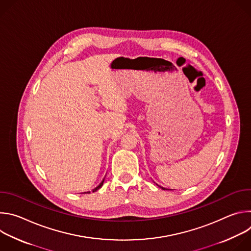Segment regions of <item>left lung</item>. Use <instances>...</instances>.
I'll return each mask as SVG.
<instances>
[{"label": "left lung", "mask_w": 251, "mask_h": 251, "mask_svg": "<svg viewBox=\"0 0 251 251\" xmlns=\"http://www.w3.org/2000/svg\"><path fill=\"white\" fill-rule=\"evenodd\" d=\"M159 187H160L162 190H168V189H165V188H163V187H161V186H159Z\"/></svg>", "instance_id": "left-lung-1"}]
</instances>
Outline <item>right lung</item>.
Masks as SVG:
<instances>
[{"label":"right lung","mask_w":251,"mask_h":251,"mask_svg":"<svg viewBox=\"0 0 251 251\" xmlns=\"http://www.w3.org/2000/svg\"><path fill=\"white\" fill-rule=\"evenodd\" d=\"M103 183H104V180H103V181H102V182H101V183H100V184H99V185H98V186H97V187H96V188H95V189H94V190H93V191H92V192H96V191H97V190H99V189H100V188H101V187H102V185H103ZM87 193H90V192H87Z\"/></svg>","instance_id":"add662e5"}]
</instances>
